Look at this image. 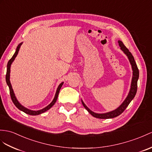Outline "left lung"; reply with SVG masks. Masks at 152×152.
<instances>
[{"label":"left lung","instance_id":"8db88e82","mask_svg":"<svg viewBox=\"0 0 152 152\" xmlns=\"http://www.w3.org/2000/svg\"><path fill=\"white\" fill-rule=\"evenodd\" d=\"M119 42V45L121 47V49L124 51V53L127 55L128 58L129 59V62L132 64V67L133 69V77H132V84H131V88L130 90H129V94L127 96V97L126 98L124 101L123 102L119 108L115 110L112 112H110L108 113H96L92 112L90 109H89L88 107L84 104V103L82 101L83 104L85 108L87 110L88 112L90 113L92 116L94 117L99 118V119H111V118H114L117 116H119L123 113L125 109L127 108V106L129 105V103L132 101V99L134 98L135 95L137 93V80L139 79V69L137 68V66L136 64V62L134 60V56H133L132 54L131 53L130 51H129L128 48L124 46L123 42L119 40L118 41Z\"/></svg>","mask_w":152,"mask_h":152}]
</instances>
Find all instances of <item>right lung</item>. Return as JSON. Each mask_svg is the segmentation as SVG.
I'll return each instance as SVG.
<instances>
[{
	"instance_id": "1",
	"label": "right lung",
	"mask_w": 152,
	"mask_h": 152,
	"mask_svg": "<svg viewBox=\"0 0 152 152\" xmlns=\"http://www.w3.org/2000/svg\"><path fill=\"white\" fill-rule=\"evenodd\" d=\"M22 44L23 43H20L18 45V46L17 47V49H16V51L15 53H14V55H13V57H12V58L10 59V60L8 61V64H7V72H6V83L7 84H8V86H9V89H10V96H11V98H12V101L13 102V104L15 105V106L17 107V108L18 109H19L20 110L23 111V112L27 113L28 115H39V114H41L44 112H45L46 111L48 110L49 109H50L51 107H52L55 102H56L57 101V97H58V93L59 91H60V90L62 86V84H63V83H61L60 84H59V86H58V88L57 90V91H56V94H55V97L53 100V101L51 102L50 104L47 106L46 108H44L42 110H38V111H33V110H30L29 109H27L26 108H25V107H24L23 106H22L19 102H18V101L17 100L16 97H15V95L14 94V92H13V90L12 89V85H11V83H10V67H11V64H12V63L13 62V61L15 60V57H17V55L18 53V51H19V49L20 48L22 45Z\"/></svg>"
}]
</instances>
